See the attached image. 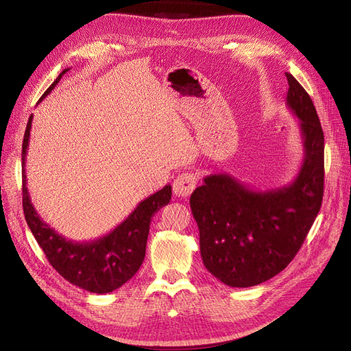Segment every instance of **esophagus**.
<instances>
[{
  "mask_svg": "<svg viewBox=\"0 0 351 351\" xmlns=\"http://www.w3.org/2000/svg\"><path fill=\"white\" fill-rule=\"evenodd\" d=\"M196 184H197V178L195 174L183 173L174 180L173 192L178 197H187L193 193Z\"/></svg>",
  "mask_w": 351,
  "mask_h": 351,
  "instance_id": "1",
  "label": "esophagus"
}]
</instances>
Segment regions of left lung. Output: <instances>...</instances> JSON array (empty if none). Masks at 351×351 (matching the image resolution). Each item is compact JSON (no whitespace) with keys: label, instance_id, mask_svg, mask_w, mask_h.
<instances>
[{"label":"left lung","instance_id":"left-lung-1","mask_svg":"<svg viewBox=\"0 0 351 351\" xmlns=\"http://www.w3.org/2000/svg\"><path fill=\"white\" fill-rule=\"evenodd\" d=\"M285 105L299 119L303 161L293 182L254 190L228 173L204 178L190 196L205 268L228 287H253L287 268L324 196V132L309 95L290 73Z\"/></svg>","mask_w":351,"mask_h":351}]
</instances>
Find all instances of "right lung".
Returning <instances> with one entry per match:
<instances>
[{
  "mask_svg": "<svg viewBox=\"0 0 351 351\" xmlns=\"http://www.w3.org/2000/svg\"><path fill=\"white\" fill-rule=\"evenodd\" d=\"M70 69L62 70L54 83L42 95L38 104L54 89L62 74ZM29 117L22 145V180H23V210L27 226L35 236L40 249L44 250L49 263L62 278L80 289L105 294L120 289L123 284L134 277L145 259L146 241L149 234V226L155 212L168 205L171 200V186L167 184L159 192L142 200L132 214L111 232L92 241H73L51 228L42 219L26 187V154L32 129Z\"/></svg>",
  "mask_w": 351,
  "mask_h": 351,
  "instance_id": "right-lung-1",
  "label": "right lung"
}]
</instances>
